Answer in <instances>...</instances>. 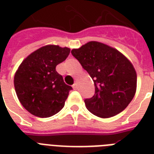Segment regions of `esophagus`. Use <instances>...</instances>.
<instances>
[{"label":"esophagus","mask_w":154,"mask_h":154,"mask_svg":"<svg viewBox=\"0 0 154 154\" xmlns=\"http://www.w3.org/2000/svg\"><path fill=\"white\" fill-rule=\"evenodd\" d=\"M72 88H73V89H77V82H75L74 84L72 85Z\"/></svg>","instance_id":"obj_1"}]
</instances>
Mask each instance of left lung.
I'll use <instances>...</instances> for the list:
<instances>
[{"label": "left lung", "mask_w": 154, "mask_h": 154, "mask_svg": "<svg viewBox=\"0 0 154 154\" xmlns=\"http://www.w3.org/2000/svg\"><path fill=\"white\" fill-rule=\"evenodd\" d=\"M71 53L94 81L95 94L85 100L89 112L101 118L122 112L137 90V72L131 61L115 48L98 42H88Z\"/></svg>", "instance_id": "left-lung-1"}]
</instances>
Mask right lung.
<instances>
[{
	"label": "right lung",
	"instance_id": "right-lung-1",
	"mask_svg": "<svg viewBox=\"0 0 154 154\" xmlns=\"http://www.w3.org/2000/svg\"><path fill=\"white\" fill-rule=\"evenodd\" d=\"M69 53L67 47L47 45L30 53L19 65L13 81L15 91L31 114L49 117L64 107L72 87L65 84L56 66Z\"/></svg>",
	"mask_w": 154,
	"mask_h": 154
}]
</instances>
